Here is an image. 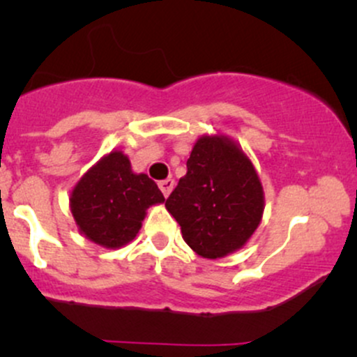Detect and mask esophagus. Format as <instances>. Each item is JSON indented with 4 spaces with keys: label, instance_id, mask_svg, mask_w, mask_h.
<instances>
[{
    "label": "esophagus",
    "instance_id": "esophagus-1",
    "mask_svg": "<svg viewBox=\"0 0 357 357\" xmlns=\"http://www.w3.org/2000/svg\"><path fill=\"white\" fill-rule=\"evenodd\" d=\"M159 188H161L162 195H165L167 198V196L171 195V191L174 190V179H165V181L159 183Z\"/></svg>",
    "mask_w": 357,
    "mask_h": 357
}]
</instances>
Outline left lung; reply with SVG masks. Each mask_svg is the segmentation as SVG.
<instances>
[{
    "mask_svg": "<svg viewBox=\"0 0 357 357\" xmlns=\"http://www.w3.org/2000/svg\"><path fill=\"white\" fill-rule=\"evenodd\" d=\"M186 166V176L166 199L183 240L210 260L243 248L265 210L264 186L252 159L231 137L203 134Z\"/></svg>",
    "mask_w": 357,
    "mask_h": 357,
    "instance_id": "obj_1",
    "label": "left lung"
}]
</instances>
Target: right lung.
Returning a JSON list of instances; mask_svg holds the SVG:
<instances>
[{
    "instance_id": "1",
    "label": "right lung",
    "mask_w": 357,
    "mask_h": 357,
    "mask_svg": "<svg viewBox=\"0 0 357 357\" xmlns=\"http://www.w3.org/2000/svg\"><path fill=\"white\" fill-rule=\"evenodd\" d=\"M70 211L80 235L107 250L137 236L147 208L165 203L158 184L130 169L122 151L102 155L70 192Z\"/></svg>"
}]
</instances>
